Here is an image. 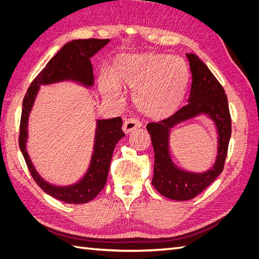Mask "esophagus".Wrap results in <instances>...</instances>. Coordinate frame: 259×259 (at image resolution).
I'll return each mask as SVG.
<instances>
[{"instance_id":"34e87169","label":"esophagus","mask_w":259,"mask_h":259,"mask_svg":"<svg viewBox=\"0 0 259 259\" xmlns=\"http://www.w3.org/2000/svg\"><path fill=\"white\" fill-rule=\"evenodd\" d=\"M140 126H142V122L137 119H133V117H131V119L125 120L123 124V131L126 133V134H128L132 131L139 128Z\"/></svg>"}]
</instances>
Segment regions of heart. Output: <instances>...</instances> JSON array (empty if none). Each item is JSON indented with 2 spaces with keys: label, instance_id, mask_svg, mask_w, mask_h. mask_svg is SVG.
Listing matches in <instances>:
<instances>
[{
  "label": "heart",
  "instance_id": "b5f03b06",
  "mask_svg": "<svg viewBox=\"0 0 259 259\" xmlns=\"http://www.w3.org/2000/svg\"><path fill=\"white\" fill-rule=\"evenodd\" d=\"M186 61L165 54L124 55L111 72H101L99 88L113 100L122 98L121 86L133 89V99L140 112L150 117L173 113L182 103L189 82Z\"/></svg>",
  "mask_w": 259,
  "mask_h": 259
}]
</instances>
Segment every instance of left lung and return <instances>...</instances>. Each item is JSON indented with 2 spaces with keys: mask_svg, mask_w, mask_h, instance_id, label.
I'll list each match as a JSON object with an SVG mask.
<instances>
[{
  "mask_svg": "<svg viewBox=\"0 0 259 259\" xmlns=\"http://www.w3.org/2000/svg\"><path fill=\"white\" fill-rule=\"evenodd\" d=\"M192 83L188 104L173 115L147 124L154 150L152 185L165 198L187 201L197 197L221 175L231 136V116L228 99L221 83L197 55L187 54ZM200 114L214 121L219 133V151L214 166L204 174H191L178 169L169 155V132L176 123Z\"/></svg>",
  "mask_w": 259,
  "mask_h": 259,
  "instance_id": "left-lung-1",
  "label": "left lung"
}]
</instances>
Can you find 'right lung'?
Returning a JSON list of instances; mask_svg holds the SVG:
<instances>
[{"label":"right lung","mask_w":259,"mask_h":259,"mask_svg":"<svg viewBox=\"0 0 259 259\" xmlns=\"http://www.w3.org/2000/svg\"><path fill=\"white\" fill-rule=\"evenodd\" d=\"M109 43V38H85L73 40L62 46L61 50L48 62L42 71L31 83L22 101L19 128V148L34 182L43 191L69 204H84L103 190L106 185L109 166L113 150L119 140L125 136L122 131L123 121L120 116L109 120H98L95 134V144L91 165L85 176L71 186L58 187L49 184L37 174L26 150L28 138V119L40 85L61 81H75L85 86L94 84L91 57Z\"/></svg>","instance_id":"1"}]
</instances>
